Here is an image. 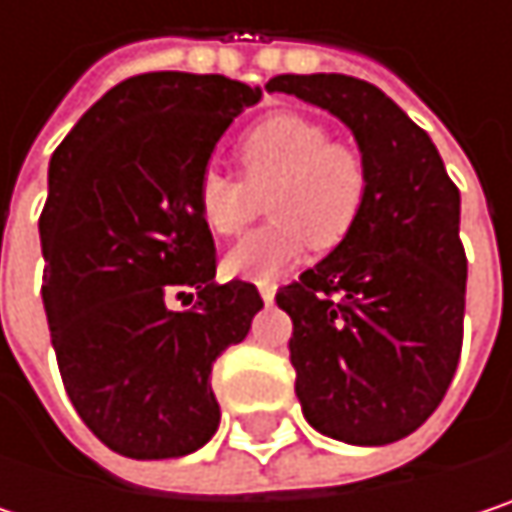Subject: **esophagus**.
<instances>
[{"label": "esophagus", "mask_w": 512, "mask_h": 512, "mask_svg": "<svg viewBox=\"0 0 512 512\" xmlns=\"http://www.w3.org/2000/svg\"><path fill=\"white\" fill-rule=\"evenodd\" d=\"M260 296H263V302H266V305H272V302H275V284L263 281V284H260Z\"/></svg>", "instance_id": "esophagus-1"}]
</instances>
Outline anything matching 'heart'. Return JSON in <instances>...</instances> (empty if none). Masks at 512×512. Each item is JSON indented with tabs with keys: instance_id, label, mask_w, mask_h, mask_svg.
I'll list each match as a JSON object with an SVG mask.
<instances>
[{
	"instance_id": "b5f03b06",
	"label": "heart",
	"mask_w": 512,
	"mask_h": 512,
	"mask_svg": "<svg viewBox=\"0 0 512 512\" xmlns=\"http://www.w3.org/2000/svg\"><path fill=\"white\" fill-rule=\"evenodd\" d=\"M240 177L207 168L195 183V207L216 237L243 234L266 198V222L225 257V272L272 281L296 266L308 246L335 249L356 228L367 198V162L335 142L329 127L302 115H272L240 136Z\"/></svg>"
}]
</instances>
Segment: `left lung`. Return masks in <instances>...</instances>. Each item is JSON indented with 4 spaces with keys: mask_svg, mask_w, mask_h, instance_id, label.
I'll use <instances>...</instances> for the list:
<instances>
[{
    "mask_svg": "<svg viewBox=\"0 0 512 512\" xmlns=\"http://www.w3.org/2000/svg\"><path fill=\"white\" fill-rule=\"evenodd\" d=\"M266 91L338 115L367 162L356 228L275 293L293 320L296 397L323 436L397 442L436 412L460 364L468 275L460 189L430 136L376 85L284 73Z\"/></svg>",
    "mask_w": 512,
    "mask_h": 512,
    "instance_id": "left-lung-1",
    "label": "left lung"
}]
</instances>
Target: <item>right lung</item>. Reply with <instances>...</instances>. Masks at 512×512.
<instances>
[{"label":"right lung","mask_w":512,"mask_h":512,"mask_svg":"<svg viewBox=\"0 0 512 512\" xmlns=\"http://www.w3.org/2000/svg\"><path fill=\"white\" fill-rule=\"evenodd\" d=\"M257 100L260 88L216 73H139L52 154L38 222L52 350L79 418L121 457H186L219 427L213 361L249 335L263 299L240 278L216 284L195 183Z\"/></svg>","instance_id":"right-lung-1"}]
</instances>
